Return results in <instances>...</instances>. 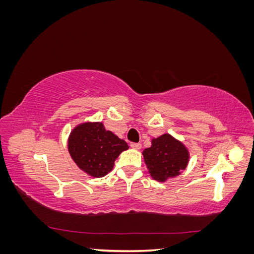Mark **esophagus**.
I'll use <instances>...</instances> for the list:
<instances>
[{
    "label": "esophagus",
    "instance_id": "1",
    "mask_svg": "<svg viewBox=\"0 0 254 254\" xmlns=\"http://www.w3.org/2000/svg\"><path fill=\"white\" fill-rule=\"evenodd\" d=\"M130 146H131L133 149H141L142 147L141 143H130Z\"/></svg>",
    "mask_w": 254,
    "mask_h": 254
}]
</instances>
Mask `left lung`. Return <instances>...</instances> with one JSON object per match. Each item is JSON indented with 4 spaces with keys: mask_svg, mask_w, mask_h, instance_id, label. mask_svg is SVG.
I'll return each instance as SVG.
<instances>
[{
    "mask_svg": "<svg viewBox=\"0 0 254 254\" xmlns=\"http://www.w3.org/2000/svg\"><path fill=\"white\" fill-rule=\"evenodd\" d=\"M143 156L150 176L160 182L178 176L189 162L188 149L168 133L152 139L151 146L143 151Z\"/></svg>",
    "mask_w": 254,
    "mask_h": 254,
    "instance_id": "obj_1",
    "label": "left lung"
}]
</instances>
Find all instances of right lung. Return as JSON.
I'll return each instance as SVG.
<instances>
[{
    "label": "right lung",
    "instance_id": "add662e5",
    "mask_svg": "<svg viewBox=\"0 0 254 254\" xmlns=\"http://www.w3.org/2000/svg\"><path fill=\"white\" fill-rule=\"evenodd\" d=\"M67 147L80 170L101 178L111 172L114 161L129 146L106 130L102 123H84L73 129Z\"/></svg>",
    "mask_w": 254,
    "mask_h": 254
}]
</instances>
